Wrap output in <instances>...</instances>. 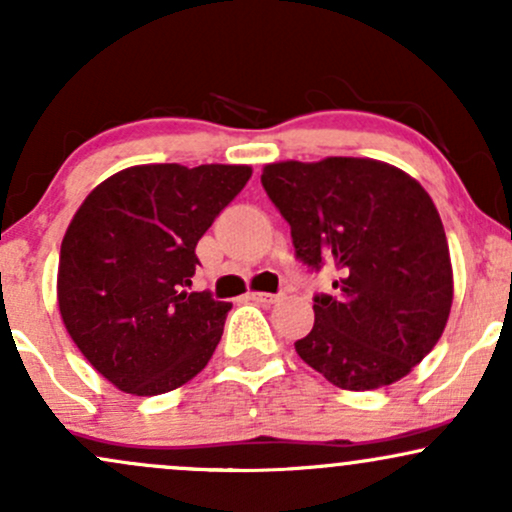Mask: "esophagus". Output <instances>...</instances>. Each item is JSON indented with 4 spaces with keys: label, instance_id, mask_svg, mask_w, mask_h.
<instances>
[{
    "label": "esophagus",
    "instance_id": "obj_1",
    "mask_svg": "<svg viewBox=\"0 0 512 512\" xmlns=\"http://www.w3.org/2000/svg\"><path fill=\"white\" fill-rule=\"evenodd\" d=\"M248 298H250V301H255V303L272 305V303L279 301V293H262V291H252V293H248Z\"/></svg>",
    "mask_w": 512,
    "mask_h": 512
}]
</instances>
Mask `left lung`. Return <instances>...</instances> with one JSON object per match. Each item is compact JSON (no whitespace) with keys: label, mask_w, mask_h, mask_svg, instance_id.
I'll return each instance as SVG.
<instances>
[{"label":"left lung","mask_w":512,"mask_h":512,"mask_svg":"<svg viewBox=\"0 0 512 512\" xmlns=\"http://www.w3.org/2000/svg\"><path fill=\"white\" fill-rule=\"evenodd\" d=\"M262 187L289 221L296 260L334 272L298 356L342 390L404 378L452 305L448 238L428 192L395 166L346 156L269 163Z\"/></svg>","instance_id":"obj_1"}]
</instances>
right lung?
<instances>
[{
	"mask_svg": "<svg viewBox=\"0 0 512 512\" xmlns=\"http://www.w3.org/2000/svg\"><path fill=\"white\" fill-rule=\"evenodd\" d=\"M250 166H132L84 199L60 248L57 303L69 337L117 390L185 385L221 342L231 303L185 289L195 248L250 180Z\"/></svg>",
	"mask_w": 512,
	"mask_h": 512,
	"instance_id": "1",
	"label": "right lung"
}]
</instances>
